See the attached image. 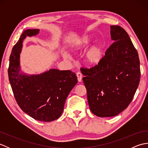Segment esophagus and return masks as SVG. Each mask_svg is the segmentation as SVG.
Masks as SVG:
<instances>
[{"instance_id":"obj_1","label":"esophagus","mask_w":148,"mask_h":148,"mask_svg":"<svg viewBox=\"0 0 148 148\" xmlns=\"http://www.w3.org/2000/svg\"><path fill=\"white\" fill-rule=\"evenodd\" d=\"M76 76L77 77V80L79 82H81V81H82V77H83V75L81 73V72H78L76 73Z\"/></svg>"}]
</instances>
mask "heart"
I'll use <instances>...</instances> for the list:
<instances>
[{
	"instance_id": "b5f03b06",
	"label": "heart",
	"mask_w": 148,
	"mask_h": 148,
	"mask_svg": "<svg viewBox=\"0 0 148 148\" xmlns=\"http://www.w3.org/2000/svg\"><path fill=\"white\" fill-rule=\"evenodd\" d=\"M94 40V36L91 34H84L74 40L70 46L71 51H81L88 48ZM104 56V46L102 43H97L91 46L83 56V62L88 67H95L101 63ZM65 58H67L64 55Z\"/></svg>"
}]
</instances>
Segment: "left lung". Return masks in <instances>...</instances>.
<instances>
[{
	"label": "left lung",
	"instance_id": "left-lung-1",
	"mask_svg": "<svg viewBox=\"0 0 148 148\" xmlns=\"http://www.w3.org/2000/svg\"><path fill=\"white\" fill-rule=\"evenodd\" d=\"M111 27L114 41L101 63L92 69H81L90 109L99 117H113L130 104L139 86V55L129 36L118 25Z\"/></svg>",
	"mask_w": 148,
	"mask_h": 148
}]
</instances>
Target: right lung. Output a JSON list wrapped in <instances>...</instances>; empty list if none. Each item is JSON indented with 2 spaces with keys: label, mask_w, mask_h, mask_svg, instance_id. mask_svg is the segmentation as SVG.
Instances as JSON below:
<instances>
[{
  "label": "right lung",
  "mask_w": 148,
  "mask_h": 148,
  "mask_svg": "<svg viewBox=\"0 0 148 148\" xmlns=\"http://www.w3.org/2000/svg\"><path fill=\"white\" fill-rule=\"evenodd\" d=\"M39 29L22 33L9 58V80L15 99L22 111L38 121L49 122L62 114L66 99L77 83L71 71L51 69L40 74H29L21 71L20 54L26 37L36 36Z\"/></svg>",
  "instance_id": "obj_1"
}]
</instances>
